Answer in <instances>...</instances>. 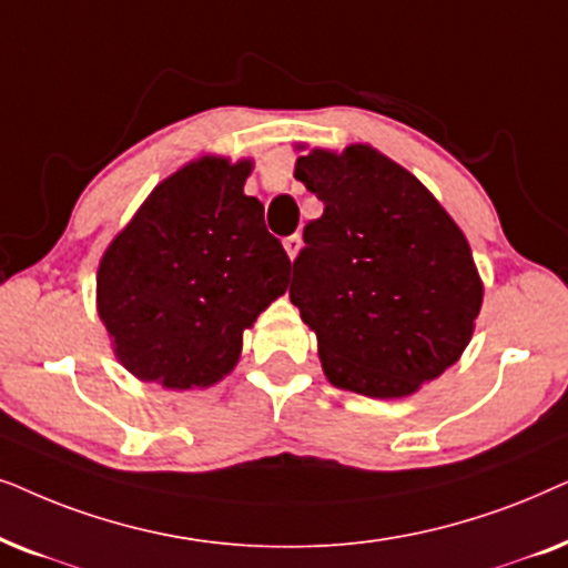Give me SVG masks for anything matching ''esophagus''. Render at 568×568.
<instances>
[{
  "instance_id": "1",
  "label": "esophagus",
  "mask_w": 568,
  "mask_h": 568,
  "mask_svg": "<svg viewBox=\"0 0 568 568\" xmlns=\"http://www.w3.org/2000/svg\"><path fill=\"white\" fill-rule=\"evenodd\" d=\"M283 246H285V252H288L291 260H296V254H298V248H301V236H298V233H293V236L283 239Z\"/></svg>"
}]
</instances>
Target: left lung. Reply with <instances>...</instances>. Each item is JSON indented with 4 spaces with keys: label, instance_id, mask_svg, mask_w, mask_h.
Instances as JSON below:
<instances>
[{
    "label": "left lung",
    "instance_id": "8db88e82",
    "mask_svg": "<svg viewBox=\"0 0 568 568\" xmlns=\"http://www.w3.org/2000/svg\"><path fill=\"white\" fill-rule=\"evenodd\" d=\"M324 213L304 229L291 301L339 389L403 397L470 343L483 285L455 221L403 165L366 145L301 155Z\"/></svg>",
    "mask_w": 568,
    "mask_h": 568
}]
</instances>
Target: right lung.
<instances>
[{"label":"right lung","instance_id":"right-lung-1","mask_svg":"<svg viewBox=\"0 0 568 568\" xmlns=\"http://www.w3.org/2000/svg\"><path fill=\"white\" fill-rule=\"evenodd\" d=\"M252 163H189L113 239L98 314L119 361L169 389L207 387L236 366L241 335L291 280V260L244 194Z\"/></svg>","mask_w":568,"mask_h":568}]
</instances>
